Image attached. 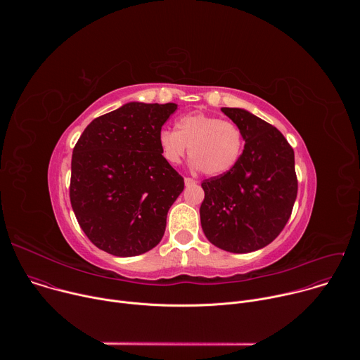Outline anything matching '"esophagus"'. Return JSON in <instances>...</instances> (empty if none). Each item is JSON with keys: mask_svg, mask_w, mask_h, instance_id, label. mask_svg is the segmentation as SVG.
<instances>
[{"mask_svg": "<svg viewBox=\"0 0 360 360\" xmlns=\"http://www.w3.org/2000/svg\"><path fill=\"white\" fill-rule=\"evenodd\" d=\"M185 185H186V186L196 185V181H195V179H192V178H189V176H186V178H185Z\"/></svg>", "mask_w": 360, "mask_h": 360, "instance_id": "obj_1", "label": "esophagus"}]
</instances>
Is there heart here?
<instances>
[{"mask_svg": "<svg viewBox=\"0 0 360 360\" xmlns=\"http://www.w3.org/2000/svg\"><path fill=\"white\" fill-rule=\"evenodd\" d=\"M176 131L162 129L158 136L162 157L169 164H179L189 148V157L196 168L208 176L231 171L240 158L243 132L231 121L207 114L181 117Z\"/></svg>", "mask_w": 360, "mask_h": 360, "instance_id": "1", "label": "heart"}]
</instances>
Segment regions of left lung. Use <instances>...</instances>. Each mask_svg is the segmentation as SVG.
<instances>
[{
  "label": "left lung",
  "instance_id": "left-lung-1",
  "mask_svg": "<svg viewBox=\"0 0 360 360\" xmlns=\"http://www.w3.org/2000/svg\"><path fill=\"white\" fill-rule=\"evenodd\" d=\"M221 110L242 129L245 149L231 171L200 184V225L212 245L248 253L269 245L290 218L297 195L295 153L266 121L240 108Z\"/></svg>",
  "mask_w": 360,
  "mask_h": 360
}]
</instances>
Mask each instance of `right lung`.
<instances>
[{
  "instance_id": "1",
  "label": "right lung",
  "mask_w": 360,
  "mask_h": 360,
  "mask_svg": "<svg viewBox=\"0 0 360 360\" xmlns=\"http://www.w3.org/2000/svg\"><path fill=\"white\" fill-rule=\"evenodd\" d=\"M176 107L129 102L95 118L75 143L70 199L96 248L136 256L161 242L168 211L185 185L158 142Z\"/></svg>"
}]
</instances>
